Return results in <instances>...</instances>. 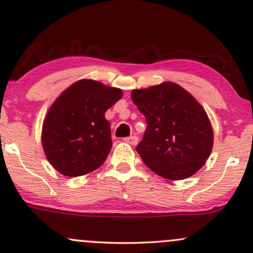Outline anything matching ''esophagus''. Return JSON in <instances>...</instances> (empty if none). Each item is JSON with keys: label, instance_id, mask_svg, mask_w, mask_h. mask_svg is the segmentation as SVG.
<instances>
[{"label": "esophagus", "instance_id": "34e87169", "mask_svg": "<svg viewBox=\"0 0 253 253\" xmlns=\"http://www.w3.org/2000/svg\"><path fill=\"white\" fill-rule=\"evenodd\" d=\"M124 141L127 142V144H131V145H137L138 144V138L135 137V135H131V137H126L124 138Z\"/></svg>", "mask_w": 253, "mask_h": 253}]
</instances>
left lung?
<instances>
[{"label":"left lung","instance_id":"8db88e82","mask_svg":"<svg viewBox=\"0 0 253 253\" xmlns=\"http://www.w3.org/2000/svg\"><path fill=\"white\" fill-rule=\"evenodd\" d=\"M147 129L135 151L149 169L169 180L196 173L210 156L213 130L201 104L173 82L131 92Z\"/></svg>","mask_w":253,"mask_h":253}]
</instances>
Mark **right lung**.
I'll list each match as a JSON object with an SVG mask.
<instances>
[{"label": "right lung", "mask_w": 253, "mask_h": 253, "mask_svg": "<svg viewBox=\"0 0 253 253\" xmlns=\"http://www.w3.org/2000/svg\"><path fill=\"white\" fill-rule=\"evenodd\" d=\"M122 96L121 89L87 79L61 92L42 126L43 151L54 169L79 177L105 162L113 145L105 113Z\"/></svg>", "instance_id": "1"}]
</instances>
